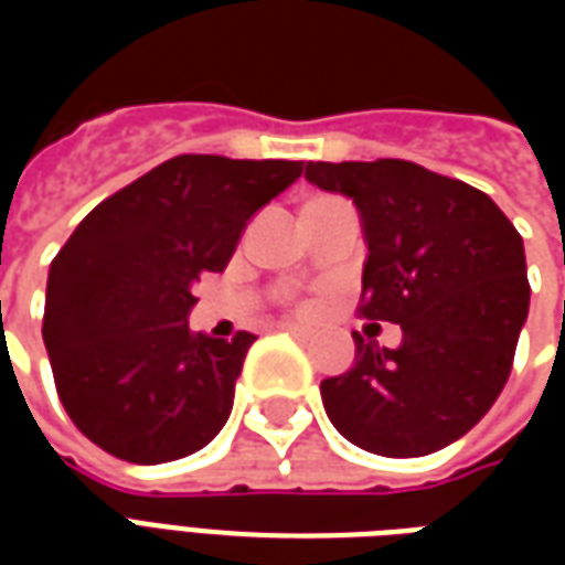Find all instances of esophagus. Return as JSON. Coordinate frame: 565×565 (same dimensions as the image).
<instances>
[{"label":"esophagus","instance_id":"34e87169","mask_svg":"<svg viewBox=\"0 0 565 565\" xmlns=\"http://www.w3.org/2000/svg\"><path fill=\"white\" fill-rule=\"evenodd\" d=\"M281 330H287L294 339H299V342H308L311 339V330H306V327H296V323H284Z\"/></svg>","mask_w":565,"mask_h":565}]
</instances>
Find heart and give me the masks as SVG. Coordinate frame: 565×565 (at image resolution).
I'll use <instances>...</instances> for the list:
<instances>
[{
  "label": "heart",
  "mask_w": 565,
  "mask_h": 565,
  "mask_svg": "<svg viewBox=\"0 0 565 565\" xmlns=\"http://www.w3.org/2000/svg\"><path fill=\"white\" fill-rule=\"evenodd\" d=\"M299 311H311V302H302V306H299Z\"/></svg>",
  "instance_id": "b5f03b06"
}]
</instances>
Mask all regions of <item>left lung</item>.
Masks as SVG:
<instances>
[{
  "mask_svg": "<svg viewBox=\"0 0 565 565\" xmlns=\"http://www.w3.org/2000/svg\"><path fill=\"white\" fill-rule=\"evenodd\" d=\"M306 178L360 211V315L403 327L399 348L354 332V366L320 384L323 408L372 454L441 450L509 381L530 311L521 233L487 193L417 162H308Z\"/></svg>",
  "mask_w": 565,
  "mask_h": 565,
  "instance_id": "obj_1",
  "label": "left lung"
}]
</instances>
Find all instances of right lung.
<instances>
[{"instance_id":"1","label":"right lung","mask_w":565,"mask_h":565,"mask_svg":"<svg viewBox=\"0 0 565 565\" xmlns=\"http://www.w3.org/2000/svg\"><path fill=\"white\" fill-rule=\"evenodd\" d=\"M299 174L294 160L181 153L68 235L47 275L42 335L60 403L93 445L153 466L221 433L257 335L190 330L193 287L226 269L247 221Z\"/></svg>"}]
</instances>
